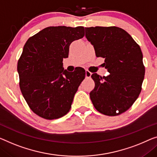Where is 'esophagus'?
I'll return each instance as SVG.
<instances>
[{
	"instance_id": "1",
	"label": "esophagus",
	"mask_w": 157,
	"mask_h": 157,
	"mask_svg": "<svg viewBox=\"0 0 157 157\" xmlns=\"http://www.w3.org/2000/svg\"><path fill=\"white\" fill-rule=\"evenodd\" d=\"M91 75H92V72H90L89 71H86L85 72V76L86 78H91Z\"/></svg>"
}]
</instances>
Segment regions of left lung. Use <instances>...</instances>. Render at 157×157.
Returning a JSON list of instances; mask_svg holds the SVG:
<instances>
[{
    "instance_id": "1",
    "label": "left lung",
    "mask_w": 157,
    "mask_h": 157,
    "mask_svg": "<svg viewBox=\"0 0 157 157\" xmlns=\"http://www.w3.org/2000/svg\"><path fill=\"white\" fill-rule=\"evenodd\" d=\"M86 37L97 57L104 58L107 76L92 75L94 89L90 99L98 111L116 116L129 109L142 90L145 67L140 46L120 27H85Z\"/></svg>"
}]
</instances>
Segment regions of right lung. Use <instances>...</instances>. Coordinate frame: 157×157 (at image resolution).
I'll use <instances>...</instances> for the list:
<instances>
[{
    "label": "right lung",
    "instance_id": "obj_1",
    "mask_svg": "<svg viewBox=\"0 0 157 157\" xmlns=\"http://www.w3.org/2000/svg\"><path fill=\"white\" fill-rule=\"evenodd\" d=\"M85 36L84 27H48L29 37L17 62L20 88L28 106L47 120L68 113L74 96L85 78L78 67L69 72L63 67L72 41Z\"/></svg>",
    "mask_w": 157,
    "mask_h": 157
}]
</instances>
